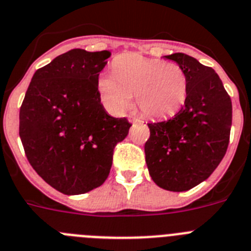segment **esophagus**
Wrapping results in <instances>:
<instances>
[{
	"mask_svg": "<svg viewBox=\"0 0 251 251\" xmlns=\"http://www.w3.org/2000/svg\"><path fill=\"white\" fill-rule=\"evenodd\" d=\"M128 120H130V123H140V119L139 117H136V116H130L128 117Z\"/></svg>",
	"mask_w": 251,
	"mask_h": 251,
	"instance_id": "esophagus-1",
	"label": "esophagus"
}]
</instances>
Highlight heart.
<instances>
[{"mask_svg": "<svg viewBox=\"0 0 251 251\" xmlns=\"http://www.w3.org/2000/svg\"><path fill=\"white\" fill-rule=\"evenodd\" d=\"M112 75H102L98 86L114 111L123 112L134 96L141 112L150 119L176 114L186 101L189 81L185 70L176 62H164L130 52L117 56Z\"/></svg>", "mask_w": 251, "mask_h": 251, "instance_id": "heart-1", "label": "heart"}]
</instances>
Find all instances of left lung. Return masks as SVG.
Instances as JSON below:
<instances>
[{
  "instance_id": "left-lung-1",
  "label": "left lung",
  "mask_w": 251,
  "mask_h": 251,
  "mask_svg": "<svg viewBox=\"0 0 251 251\" xmlns=\"http://www.w3.org/2000/svg\"><path fill=\"white\" fill-rule=\"evenodd\" d=\"M185 70L186 101L174 117L149 123L145 159L151 179L169 191L193 189L214 173L226 153L231 99L211 67L185 53L165 56Z\"/></svg>"
}]
</instances>
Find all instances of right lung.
I'll return each instance as SVG.
<instances>
[{
  "instance_id": "right-lung-1",
  "label": "right lung",
  "mask_w": 251,
  "mask_h": 251,
  "mask_svg": "<svg viewBox=\"0 0 251 251\" xmlns=\"http://www.w3.org/2000/svg\"><path fill=\"white\" fill-rule=\"evenodd\" d=\"M110 51L75 49L35 72L20 109V137L36 173L57 191L78 195L105 182L114 149L128 134L110 116L98 82Z\"/></svg>"
}]
</instances>
